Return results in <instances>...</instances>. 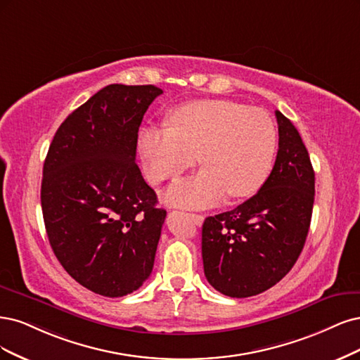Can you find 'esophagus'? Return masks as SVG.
Segmentation results:
<instances>
[{
	"label": "esophagus",
	"mask_w": 360,
	"mask_h": 360,
	"mask_svg": "<svg viewBox=\"0 0 360 360\" xmlns=\"http://www.w3.org/2000/svg\"><path fill=\"white\" fill-rule=\"evenodd\" d=\"M188 217L193 219V223L195 226H200L203 223V215H199V214H188Z\"/></svg>",
	"instance_id": "obj_1"
}]
</instances>
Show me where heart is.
Here are the masks:
<instances>
[{
	"label": "heart",
	"instance_id": "obj_1",
	"mask_svg": "<svg viewBox=\"0 0 360 360\" xmlns=\"http://www.w3.org/2000/svg\"><path fill=\"white\" fill-rule=\"evenodd\" d=\"M139 150L154 184L199 163L193 178L170 184L165 199L173 206L203 207L223 199H243L260 190L276 150V130L266 112L229 100H197L169 115V129L145 127Z\"/></svg>",
	"mask_w": 360,
	"mask_h": 360
}]
</instances>
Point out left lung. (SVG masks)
I'll use <instances>...</instances> for the list:
<instances>
[{"mask_svg": "<svg viewBox=\"0 0 360 360\" xmlns=\"http://www.w3.org/2000/svg\"><path fill=\"white\" fill-rule=\"evenodd\" d=\"M278 154L251 199L202 227L207 283L230 297L256 296L293 268L302 252L314 205V169L296 127L276 110Z\"/></svg>", "mask_w": 360, "mask_h": 360, "instance_id": "8db88e82", "label": "left lung"}]
</instances>
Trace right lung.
Instances as JSON below:
<instances>
[{
  "label": "right lung",
  "mask_w": 360,
  "mask_h": 360,
  "mask_svg": "<svg viewBox=\"0 0 360 360\" xmlns=\"http://www.w3.org/2000/svg\"><path fill=\"white\" fill-rule=\"evenodd\" d=\"M163 91L112 84L56 130L43 165L41 211L67 274L91 292L121 297L153 272L166 211L136 165L137 131Z\"/></svg>",
  "instance_id": "obj_1"
}]
</instances>
